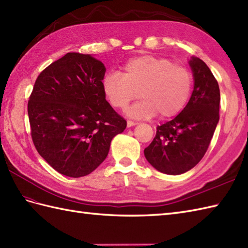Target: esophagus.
<instances>
[{"instance_id": "obj_1", "label": "esophagus", "mask_w": 248, "mask_h": 248, "mask_svg": "<svg viewBox=\"0 0 248 248\" xmlns=\"http://www.w3.org/2000/svg\"><path fill=\"white\" fill-rule=\"evenodd\" d=\"M136 124H138V123H136V121H132V120H128V121H127L128 128L133 127V125H136Z\"/></svg>"}]
</instances>
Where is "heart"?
<instances>
[{
  "mask_svg": "<svg viewBox=\"0 0 248 248\" xmlns=\"http://www.w3.org/2000/svg\"><path fill=\"white\" fill-rule=\"evenodd\" d=\"M192 91L193 77L186 68L149 54L130 59L124 65V73L112 71L103 80L105 97L115 108H127L140 92L143 100L128 110L135 118L177 116L186 107Z\"/></svg>",
  "mask_w": 248,
  "mask_h": 248,
  "instance_id": "b5f03b06",
  "label": "heart"
}]
</instances>
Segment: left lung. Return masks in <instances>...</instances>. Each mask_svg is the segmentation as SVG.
I'll return each mask as SVG.
<instances>
[{"instance_id": "8db88e82", "label": "left lung", "mask_w": 248, "mask_h": 248, "mask_svg": "<svg viewBox=\"0 0 248 248\" xmlns=\"http://www.w3.org/2000/svg\"><path fill=\"white\" fill-rule=\"evenodd\" d=\"M194 89L186 107L170 121L157 125L151 144L145 148L147 161L156 170L180 175L202 159L219 120L220 93L217 78L198 57L188 62Z\"/></svg>"}]
</instances>
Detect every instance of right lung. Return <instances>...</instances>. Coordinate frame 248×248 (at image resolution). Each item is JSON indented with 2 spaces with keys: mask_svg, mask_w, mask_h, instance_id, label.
Listing matches in <instances>:
<instances>
[{
  "mask_svg": "<svg viewBox=\"0 0 248 248\" xmlns=\"http://www.w3.org/2000/svg\"><path fill=\"white\" fill-rule=\"evenodd\" d=\"M104 75L101 62L73 52L52 62L35 82L28 104L31 140L62 175H89L127 127L105 99Z\"/></svg>",
  "mask_w": 248,
  "mask_h": 248,
  "instance_id": "right-lung-1",
  "label": "right lung"
}]
</instances>
